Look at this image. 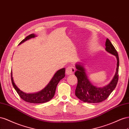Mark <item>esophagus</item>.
<instances>
[{
    "label": "esophagus",
    "instance_id": "obj_1",
    "mask_svg": "<svg viewBox=\"0 0 129 129\" xmlns=\"http://www.w3.org/2000/svg\"><path fill=\"white\" fill-rule=\"evenodd\" d=\"M75 72V67H72V66H71V67H69L67 69H66L65 73L67 75L73 74V73Z\"/></svg>",
    "mask_w": 129,
    "mask_h": 129
}]
</instances>
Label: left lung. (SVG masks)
<instances>
[{"instance_id": "8db88e82", "label": "left lung", "mask_w": 129, "mask_h": 129, "mask_svg": "<svg viewBox=\"0 0 129 129\" xmlns=\"http://www.w3.org/2000/svg\"><path fill=\"white\" fill-rule=\"evenodd\" d=\"M105 46L106 51L115 56L117 60L116 73L108 85L103 87L95 86L88 79L85 72V70L83 65L80 64L76 65L77 71L75 73V75L77 77L78 83L75 90V94L77 98L84 102L98 103L105 101L115 89L117 84L119 64L118 54L115 47L108 38L106 40Z\"/></svg>"}]
</instances>
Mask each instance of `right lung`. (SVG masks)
<instances>
[{"mask_svg":"<svg viewBox=\"0 0 129 129\" xmlns=\"http://www.w3.org/2000/svg\"><path fill=\"white\" fill-rule=\"evenodd\" d=\"M36 37L35 34H31L27 36L24 39L19 43V44L24 42L26 40L29 39L34 38ZM65 69L62 68L59 70L57 71L53 76V78L51 80L47 85L44 89L37 93H26L21 91L16 85L12 77V73L11 71V81L13 87L16 90L18 94H19L20 97L24 101L31 103H43L47 102H49L52 99L56 92L57 84L59 81L65 77Z\"/></svg>","mask_w":129,"mask_h":129,"instance_id":"obj_1","label":"right lung"}]
</instances>
